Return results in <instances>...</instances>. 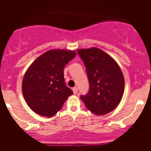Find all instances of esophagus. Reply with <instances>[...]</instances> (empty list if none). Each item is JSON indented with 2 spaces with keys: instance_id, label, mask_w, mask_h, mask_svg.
<instances>
[{
  "instance_id": "esophagus-1",
  "label": "esophagus",
  "mask_w": 151,
  "mask_h": 151,
  "mask_svg": "<svg viewBox=\"0 0 151 151\" xmlns=\"http://www.w3.org/2000/svg\"><path fill=\"white\" fill-rule=\"evenodd\" d=\"M73 91L74 94H77V92H78V88L77 87H74L73 88Z\"/></svg>"
}]
</instances>
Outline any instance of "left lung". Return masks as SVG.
<instances>
[{"label": "left lung", "mask_w": 151, "mask_h": 151, "mask_svg": "<svg viewBox=\"0 0 151 151\" xmlns=\"http://www.w3.org/2000/svg\"><path fill=\"white\" fill-rule=\"evenodd\" d=\"M89 81V91L80 98L97 116L113 111L122 100L125 80L120 67L113 57L97 47L78 49Z\"/></svg>", "instance_id": "left-lung-1"}]
</instances>
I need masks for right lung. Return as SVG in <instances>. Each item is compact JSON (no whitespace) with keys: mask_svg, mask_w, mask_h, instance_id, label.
I'll return each instance as SVG.
<instances>
[{"mask_svg":"<svg viewBox=\"0 0 151 151\" xmlns=\"http://www.w3.org/2000/svg\"><path fill=\"white\" fill-rule=\"evenodd\" d=\"M74 50L53 49L37 58L28 68L22 83L28 106L40 116L51 117L73 94L64 82V67L74 58Z\"/></svg>","mask_w":151,"mask_h":151,"instance_id":"add662e5","label":"right lung"}]
</instances>
